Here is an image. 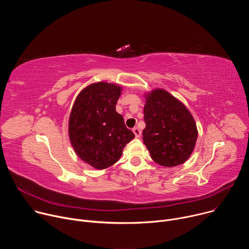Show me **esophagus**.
<instances>
[{
  "label": "esophagus",
  "mask_w": 249,
  "mask_h": 249,
  "mask_svg": "<svg viewBox=\"0 0 249 249\" xmlns=\"http://www.w3.org/2000/svg\"><path fill=\"white\" fill-rule=\"evenodd\" d=\"M133 132H134L136 138H140V137H141V130H140L138 127L133 128Z\"/></svg>",
  "instance_id": "1"
}]
</instances>
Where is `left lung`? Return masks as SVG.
Segmentation results:
<instances>
[{"label": "left lung", "instance_id": "left-lung-1", "mask_svg": "<svg viewBox=\"0 0 249 249\" xmlns=\"http://www.w3.org/2000/svg\"><path fill=\"white\" fill-rule=\"evenodd\" d=\"M144 144L157 163L171 167L184 163L193 153L198 130L186 106L165 89L145 93Z\"/></svg>", "mask_w": 249, "mask_h": 249}]
</instances>
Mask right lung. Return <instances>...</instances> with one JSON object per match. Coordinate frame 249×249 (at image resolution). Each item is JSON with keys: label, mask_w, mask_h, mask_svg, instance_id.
<instances>
[{"label": "right lung", "mask_w": 249, "mask_h": 249, "mask_svg": "<svg viewBox=\"0 0 249 249\" xmlns=\"http://www.w3.org/2000/svg\"><path fill=\"white\" fill-rule=\"evenodd\" d=\"M119 85L98 82L77 96L69 117V137L77 156L96 169L118 161L123 149L135 138L116 111Z\"/></svg>", "instance_id": "right-lung-1"}]
</instances>
